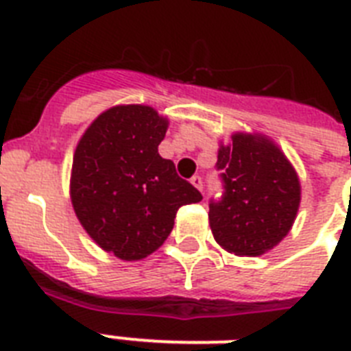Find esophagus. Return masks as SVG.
<instances>
[{
    "instance_id": "1",
    "label": "esophagus",
    "mask_w": 351,
    "mask_h": 351,
    "mask_svg": "<svg viewBox=\"0 0 351 351\" xmlns=\"http://www.w3.org/2000/svg\"><path fill=\"white\" fill-rule=\"evenodd\" d=\"M191 184H193V186H195V187H197V189H200V191H202V186H204V184H202V176H198V175L193 176V178H191Z\"/></svg>"
}]
</instances>
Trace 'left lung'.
Returning <instances> with one entry per match:
<instances>
[{"label":"left lung","mask_w":351,"mask_h":351,"mask_svg":"<svg viewBox=\"0 0 351 351\" xmlns=\"http://www.w3.org/2000/svg\"><path fill=\"white\" fill-rule=\"evenodd\" d=\"M224 198L209 206L217 244L237 256H258L280 244L300 206V180L275 140L262 132H233L220 142Z\"/></svg>","instance_id":"obj_1"}]
</instances>
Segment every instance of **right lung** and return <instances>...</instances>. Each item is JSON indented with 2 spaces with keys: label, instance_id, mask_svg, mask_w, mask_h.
Segmentation results:
<instances>
[{
  "label": "right lung",
  "instance_id": "1",
  "mask_svg": "<svg viewBox=\"0 0 351 351\" xmlns=\"http://www.w3.org/2000/svg\"><path fill=\"white\" fill-rule=\"evenodd\" d=\"M167 127L169 118L151 106H114L90 121L74 149V213L90 239L120 261H142L158 250L176 211L202 200L158 154Z\"/></svg>",
  "mask_w": 351,
  "mask_h": 351
}]
</instances>
